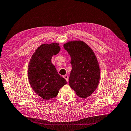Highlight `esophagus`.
Returning <instances> with one entry per match:
<instances>
[{
    "label": "esophagus",
    "instance_id": "1",
    "mask_svg": "<svg viewBox=\"0 0 131 131\" xmlns=\"http://www.w3.org/2000/svg\"><path fill=\"white\" fill-rule=\"evenodd\" d=\"M63 77L65 78V79L66 80V81H67V82H68V75H64L63 76Z\"/></svg>",
    "mask_w": 131,
    "mask_h": 131
}]
</instances>
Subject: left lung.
Listing matches in <instances>:
<instances>
[{
    "label": "left lung",
    "mask_w": 131,
    "mask_h": 131,
    "mask_svg": "<svg viewBox=\"0 0 131 131\" xmlns=\"http://www.w3.org/2000/svg\"><path fill=\"white\" fill-rule=\"evenodd\" d=\"M64 48L71 58L69 86L79 97L89 96L97 88L100 80L99 66L94 51L82 41H69Z\"/></svg>",
    "instance_id": "1"
}]
</instances>
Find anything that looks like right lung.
<instances>
[{
  "label": "right lung",
  "instance_id": "add662e5",
  "mask_svg": "<svg viewBox=\"0 0 131 131\" xmlns=\"http://www.w3.org/2000/svg\"><path fill=\"white\" fill-rule=\"evenodd\" d=\"M60 50L58 43L42 44L36 49L29 63V82L34 91L43 99L57 96L59 90L67 83L51 61L52 57Z\"/></svg>",
  "mask_w": 131,
  "mask_h": 131
}]
</instances>
